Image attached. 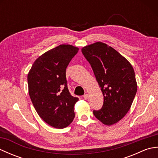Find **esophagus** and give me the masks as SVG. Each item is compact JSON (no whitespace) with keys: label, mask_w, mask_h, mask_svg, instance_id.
<instances>
[{"label":"esophagus","mask_w":158,"mask_h":158,"mask_svg":"<svg viewBox=\"0 0 158 158\" xmlns=\"http://www.w3.org/2000/svg\"><path fill=\"white\" fill-rule=\"evenodd\" d=\"M83 98H84L85 100H87V99H88V95L86 94H85L84 96H83Z\"/></svg>","instance_id":"1"}]
</instances>
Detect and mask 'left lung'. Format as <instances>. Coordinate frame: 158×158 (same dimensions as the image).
<instances>
[{"instance_id":"8db88e82","label":"left lung","mask_w":158,"mask_h":158,"mask_svg":"<svg viewBox=\"0 0 158 158\" xmlns=\"http://www.w3.org/2000/svg\"><path fill=\"white\" fill-rule=\"evenodd\" d=\"M94 73L104 96L101 109L94 110L102 123L111 126L118 122L130 110L137 91L132 66L115 49L96 42L81 49Z\"/></svg>"}]
</instances>
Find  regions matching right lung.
I'll return each instance as SVG.
<instances>
[{
  "label": "right lung",
  "instance_id": "right-lung-1",
  "mask_svg": "<svg viewBox=\"0 0 158 158\" xmlns=\"http://www.w3.org/2000/svg\"><path fill=\"white\" fill-rule=\"evenodd\" d=\"M78 51L73 45H60L39 56L28 74V92L36 111L56 128H64L75 118L74 106L79 98L69 91L66 69Z\"/></svg>",
  "mask_w": 158,
  "mask_h": 158
}]
</instances>
